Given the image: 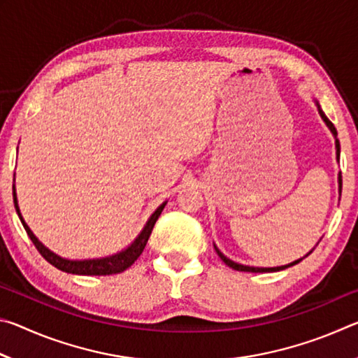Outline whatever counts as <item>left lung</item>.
<instances>
[{
    "instance_id": "1",
    "label": "left lung",
    "mask_w": 358,
    "mask_h": 358,
    "mask_svg": "<svg viewBox=\"0 0 358 358\" xmlns=\"http://www.w3.org/2000/svg\"><path fill=\"white\" fill-rule=\"evenodd\" d=\"M317 104V102H316ZM317 108H319V113H320V117H322V120L325 121V124L329 126V129L331 131V134L335 136V147H336V159L339 161V141L336 138V136H338V132H336V128L335 126H333V123L331 121L325 117V113L320 110V107H319V104H317ZM338 185H339V194H341V187H343V180H341V172H339V175H338ZM215 250H216V252H217V256L221 257V260L224 264H226L227 266H230V268H234V270H237V271H251V273H271V271H280V270H284V268H287V266H292V265H295V264H299L301 259H299V260H295V262H292V264H289V265H281V266H271V268H264V266H248V265H241V264H237V262H234V260H230L229 257H226L224 256V254L217 250V248L215 246ZM313 251H310L308 254H311ZM306 254V256H308ZM305 256V257H306Z\"/></svg>"
}]
</instances>
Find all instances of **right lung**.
I'll return each mask as SVG.
<instances>
[{
    "mask_svg": "<svg viewBox=\"0 0 358 358\" xmlns=\"http://www.w3.org/2000/svg\"><path fill=\"white\" fill-rule=\"evenodd\" d=\"M14 203H15V210L17 213H19L20 221L23 224V227H25L28 237L31 238V241L36 246V250L41 252V256L44 257L48 264H52L53 266H57L58 270L66 271V273H72V275H94V276H102V275H117L121 273V271H124L126 268H129V266L136 262L141 256L142 251L145 250V245H147V241L151 235V230H153L155 224L157 221V217H159L161 211L164 210L166 203H161L159 207L156 208V211L153 215L150 216V220L145 224V227L142 229V232L138 234V237L132 241V243L123 250L121 252L113 254V256H108V257H102V259H87V260H69V259H64L62 256H58V254L52 252L48 248H45L44 245L41 243V241L36 238V235L31 232V229L28 227V224L23 221V217L20 215V210H19V203H17V196H15V186H14Z\"/></svg>",
    "mask_w": 358,
    "mask_h": 358,
    "instance_id": "right-lung-1",
    "label": "right lung"
}]
</instances>
